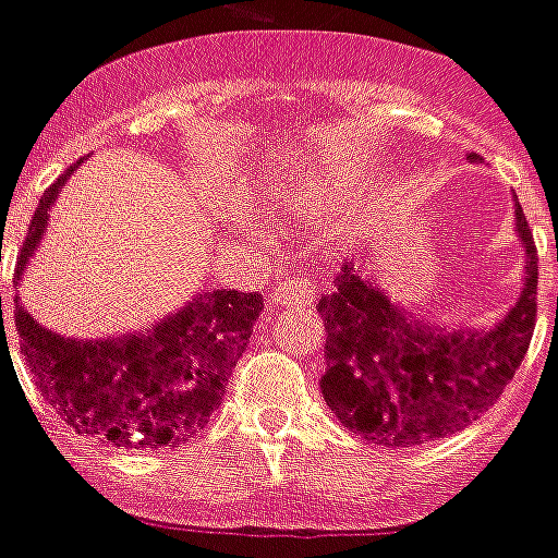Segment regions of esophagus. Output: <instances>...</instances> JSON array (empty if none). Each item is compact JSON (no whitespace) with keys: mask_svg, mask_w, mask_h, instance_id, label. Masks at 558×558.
<instances>
[{"mask_svg":"<svg viewBox=\"0 0 558 558\" xmlns=\"http://www.w3.org/2000/svg\"><path fill=\"white\" fill-rule=\"evenodd\" d=\"M270 300L276 305H291V302H311L314 300V284L308 276L302 274H284L276 288L270 291Z\"/></svg>","mask_w":558,"mask_h":558,"instance_id":"34e87169","label":"esophagus"}]
</instances>
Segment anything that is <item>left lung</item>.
Returning a JSON list of instances; mask_svg holds the SVG:
<instances>
[{"label":"left lung","instance_id":"8db88e82","mask_svg":"<svg viewBox=\"0 0 558 558\" xmlns=\"http://www.w3.org/2000/svg\"><path fill=\"white\" fill-rule=\"evenodd\" d=\"M515 230L526 253L524 288L486 331L427 326L390 302L355 262H343L331 293L317 302L326 323L319 390L343 427L387 448H410L454 434L500 399L535 328L538 256L518 201Z\"/></svg>","mask_w":558,"mask_h":558}]
</instances>
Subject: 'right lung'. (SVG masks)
Here are the masks:
<instances>
[{"instance_id":"right-lung-1","label":"right lung","mask_w":558,"mask_h":558,"mask_svg":"<svg viewBox=\"0 0 558 558\" xmlns=\"http://www.w3.org/2000/svg\"><path fill=\"white\" fill-rule=\"evenodd\" d=\"M72 171L66 168L43 194L16 258V279H23L51 203ZM14 302L20 349L43 399L81 436L131 451L180 448L201 434L265 308L262 293L220 288L197 293L185 308L140 335L69 340L43 328L20 296Z\"/></svg>"}]
</instances>
